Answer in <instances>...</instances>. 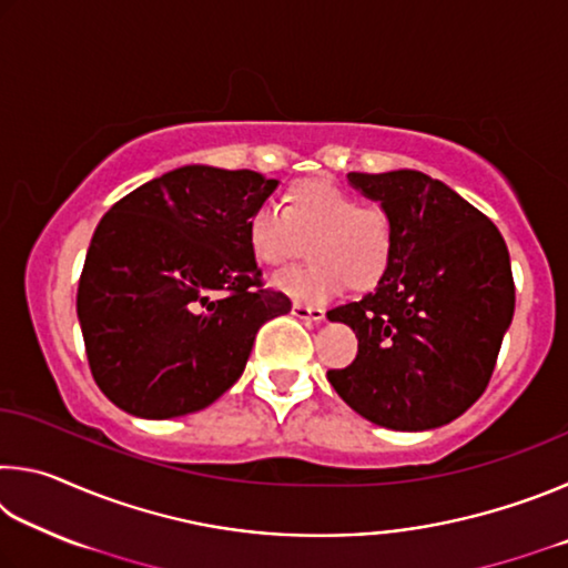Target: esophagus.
<instances>
[{
	"label": "esophagus",
	"mask_w": 568,
	"mask_h": 568,
	"mask_svg": "<svg viewBox=\"0 0 568 568\" xmlns=\"http://www.w3.org/2000/svg\"><path fill=\"white\" fill-rule=\"evenodd\" d=\"M293 315L301 321H313V323H321L325 318V311L323 307H313V305H305V303H293Z\"/></svg>",
	"instance_id": "obj_1"
}]
</instances>
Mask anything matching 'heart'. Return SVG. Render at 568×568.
<instances>
[{"instance_id": "obj_1", "label": "heart", "mask_w": 568, "mask_h": 568, "mask_svg": "<svg viewBox=\"0 0 568 568\" xmlns=\"http://www.w3.org/2000/svg\"><path fill=\"white\" fill-rule=\"evenodd\" d=\"M247 237L265 265L293 261L311 243L313 263L281 271L273 285L295 301L325 303L348 281L355 287L381 281L393 255L396 225L383 205L361 203L335 180L315 178L287 192L285 207L273 200L257 207Z\"/></svg>"}]
</instances>
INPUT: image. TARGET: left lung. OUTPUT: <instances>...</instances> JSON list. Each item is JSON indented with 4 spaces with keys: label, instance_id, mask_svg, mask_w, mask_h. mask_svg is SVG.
<instances>
[{
    "label": "left lung",
    "instance_id": "8db88e82",
    "mask_svg": "<svg viewBox=\"0 0 568 568\" xmlns=\"http://www.w3.org/2000/svg\"><path fill=\"white\" fill-rule=\"evenodd\" d=\"M348 180L388 210L396 243L376 291L328 311L358 338L355 361L328 381L378 426L438 428L491 381L516 305L508 247L480 210L418 170Z\"/></svg>",
    "mask_w": 568,
    "mask_h": 568
}]
</instances>
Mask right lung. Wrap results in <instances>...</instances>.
I'll return each mask as SVG.
<instances>
[{
  "label": "right lung",
  "mask_w": 568,
  "mask_h": 568,
  "mask_svg": "<svg viewBox=\"0 0 568 568\" xmlns=\"http://www.w3.org/2000/svg\"><path fill=\"white\" fill-rule=\"evenodd\" d=\"M277 180L187 165L124 195L100 220L77 287L92 378L114 406L175 418L243 376L261 325L291 311L263 285L250 217Z\"/></svg>",
  "instance_id": "obj_1"
}]
</instances>
